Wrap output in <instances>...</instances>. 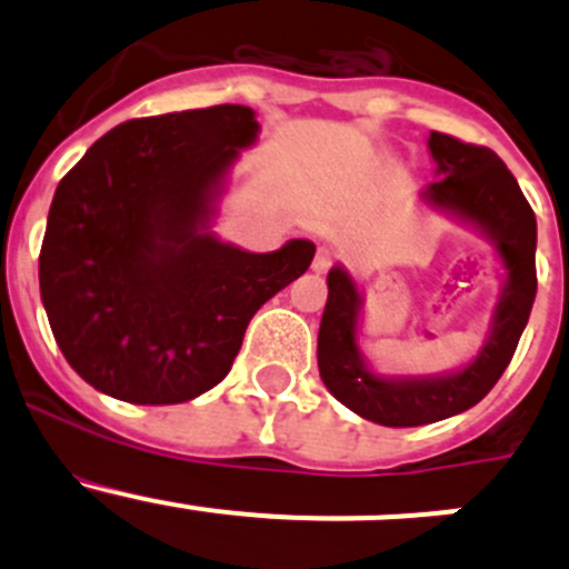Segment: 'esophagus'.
<instances>
[{"label":"esophagus","instance_id":"esophagus-1","mask_svg":"<svg viewBox=\"0 0 569 569\" xmlns=\"http://www.w3.org/2000/svg\"><path fill=\"white\" fill-rule=\"evenodd\" d=\"M332 261H336V256H332V250L319 248V250H317V256H313V272H317V274H325L327 269L332 267Z\"/></svg>","mask_w":569,"mask_h":569}]
</instances>
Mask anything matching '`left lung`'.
I'll return each mask as SVG.
<instances>
[{
	"label": "left lung",
	"instance_id": "left-lung-1",
	"mask_svg": "<svg viewBox=\"0 0 569 569\" xmlns=\"http://www.w3.org/2000/svg\"><path fill=\"white\" fill-rule=\"evenodd\" d=\"M429 151L443 178L429 183L423 198L473 222L496 242L507 283L490 338L473 363L446 377L386 380L369 371L358 349V289L347 269H330L317 349L321 382L341 405L382 427H421L479 405L507 371L537 295V217L507 164L490 148L440 131L429 134Z\"/></svg>",
	"mask_w": 569,
	"mask_h": 569
}]
</instances>
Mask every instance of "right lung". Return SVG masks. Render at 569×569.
<instances>
[{
    "mask_svg": "<svg viewBox=\"0 0 569 569\" xmlns=\"http://www.w3.org/2000/svg\"><path fill=\"white\" fill-rule=\"evenodd\" d=\"M256 112L217 104L114 126L57 187L40 300L57 347L96 391L178 405L226 380L252 313L317 244L248 252L211 237L214 200Z\"/></svg>",
    "mask_w": 569,
    "mask_h": 569,
    "instance_id": "right-lung-1",
    "label": "right lung"
}]
</instances>
